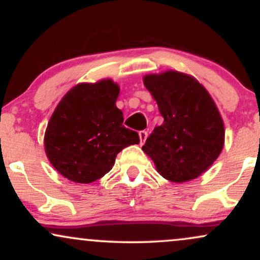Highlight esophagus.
<instances>
[{"label": "esophagus", "mask_w": 260, "mask_h": 260, "mask_svg": "<svg viewBox=\"0 0 260 260\" xmlns=\"http://www.w3.org/2000/svg\"><path fill=\"white\" fill-rule=\"evenodd\" d=\"M148 137V132L147 131H140L139 132V139H140V144H144L145 139Z\"/></svg>", "instance_id": "1"}]
</instances>
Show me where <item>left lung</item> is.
<instances>
[{
    "instance_id": "left-lung-1",
    "label": "left lung",
    "mask_w": 260,
    "mask_h": 260,
    "mask_svg": "<svg viewBox=\"0 0 260 260\" xmlns=\"http://www.w3.org/2000/svg\"><path fill=\"white\" fill-rule=\"evenodd\" d=\"M145 88L156 100L164 122L143 145L157 172L182 183L199 177L221 153L223 122L207 89L188 74H148Z\"/></svg>"
}]
</instances>
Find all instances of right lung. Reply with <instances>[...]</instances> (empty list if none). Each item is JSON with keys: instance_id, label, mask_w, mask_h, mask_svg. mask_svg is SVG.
Segmentation results:
<instances>
[{"instance_id": "right-lung-1", "label": "right lung", "mask_w": 260, "mask_h": 260, "mask_svg": "<svg viewBox=\"0 0 260 260\" xmlns=\"http://www.w3.org/2000/svg\"><path fill=\"white\" fill-rule=\"evenodd\" d=\"M120 86L111 79L82 83L62 98L46 132L45 151L52 166L76 183H91L112 169L122 149L138 144L116 106Z\"/></svg>"}]
</instances>
